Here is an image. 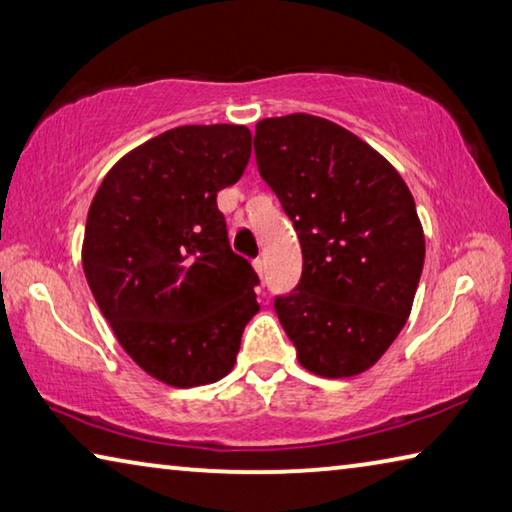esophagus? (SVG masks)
Wrapping results in <instances>:
<instances>
[{"label": "esophagus", "mask_w": 512, "mask_h": 512, "mask_svg": "<svg viewBox=\"0 0 512 512\" xmlns=\"http://www.w3.org/2000/svg\"><path fill=\"white\" fill-rule=\"evenodd\" d=\"M253 266H255V271L259 273V277H264V273H266V266H264V259L262 257H257L255 262H253Z\"/></svg>", "instance_id": "esophagus-1"}]
</instances>
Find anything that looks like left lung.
Returning a JSON list of instances; mask_svg holds the SVG:
<instances>
[{
    "mask_svg": "<svg viewBox=\"0 0 512 512\" xmlns=\"http://www.w3.org/2000/svg\"><path fill=\"white\" fill-rule=\"evenodd\" d=\"M259 176L298 232L302 275L275 314L309 372L368 370L402 332L424 264L409 187L391 162L323 117L262 119Z\"/></svg>",
    "mask_w": 512,
    "mask_h": 512,
    "instance_id": "left-lung-1",
    "label": "left lung"
}]
</instances>
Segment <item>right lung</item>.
Wrapping results in <instances>:
<instances>
[{
    "label": "right lung",
    "mask_w": 512,
    "mask_h": 512,
    "mask_svg": "<svg viewBox=\"0 0 512 512\" xmlns=\"http://www.w3.org/2000/svg\"><path fill=\"white\" fill-rule=\"evenodd\" d=\"M250 160L246 126H180L124 155L88 212L83 271L121 348L164 384L219 381L255 316L259 277L232 253L216 194Z\"/></svg>",
    "instance_id": "obj_1"
}]
</instances>
